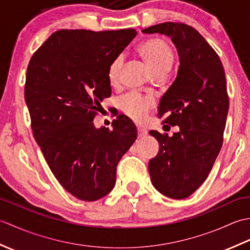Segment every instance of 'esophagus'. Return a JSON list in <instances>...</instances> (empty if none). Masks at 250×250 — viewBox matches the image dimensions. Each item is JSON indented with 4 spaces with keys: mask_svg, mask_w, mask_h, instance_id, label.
Returning a JSON list of instances; mask_svg holds the SVG:
<instances>
[{
    "mask_svg": "<svg viewBox=\"0 0 250 250\" xmlns=\"http://www.w3.org/2000/svg\"><path fill=\"white\" fill-rule=\"evenodd\" d=\"M147 134H148V133H147L146 130L141 129V128L137 129V136H139L140 139H143V137H146Z\"/></svg>",
    "mask_w": 250,
    "mask_h": 250,
    "instance_id": "obj_1",
    "label": "esophagus"
}]
</instances>
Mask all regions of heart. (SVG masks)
Instances as JSON below:
<instances>
[{
  "label": "heart",
  "instance_id": "heart-1",
  "mask_svg": "<svg viewBox=\"0 0 250 250\" xmlns=\"http://www.w3.org/2000/svg\"><path fill=\"white\" fill-rule=\"evenodd\" d=\"M140 54L155 75H166L172 67L174 62V52L172 47L161 39H149L140 46ZM124 55L116 56L109 62L107 67V79L111 86H117L120 81L121 68L124 66ZM121 109L135 122H142L146 119L152 99L142 97L140 94L130 93L121 101Z\"/></svg>",
  "mask_w": 250,
  "mask_h": 250
}]
</instances>
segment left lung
<instances>
[{
  "label": "left lung",
  "instance_id": "left-lung-1",
  "mask_svg": "<svg viewBox=\"0 0 250 250\" xmlns=\"http://www.w3.org/2000/svg\"><path fill=\"white\" fill-rule=\"evenodd\" d=\"M143 33L169 36L178 51L177 77L161 98L158 116L179 131L173 136L149 132L160 149L148 169L159 192L186 199L205 182L224 142L229 110L225 70L216 51L192 26L163 22Z\"/></svg>",
  "mask_w": 250,
  "mask_h": 250
}]
</instances>
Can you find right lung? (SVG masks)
Listing matches in <instances>:
<instances>
[{
  "instance_id": "right-lung-1",
  "label": "right lung",
  "mask_w": 250,
  "mask_h": 250,
  "mask_svg": "<svg viewBox=\"0 0 250 250\" xmlns=\"http://www.w3.org/2000/svg\"><path fill=\"white\" fill-rule=\"evenodd\" d=\"M136 34L134 29L57 31L26 68L24 99L34 139L58 182L79 200L97 201L113 190L117 164L136 140L125 115L111 122V131L93 125L111 94L109 62Z\"/></svg>"
}]
</instances>
